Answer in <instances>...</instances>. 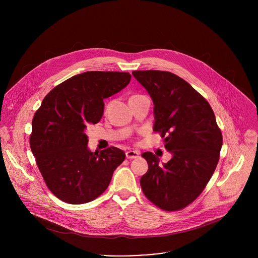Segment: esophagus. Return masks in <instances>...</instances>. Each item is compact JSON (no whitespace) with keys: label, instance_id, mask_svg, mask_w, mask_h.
I'll list each match as a JSON object with an SVG mask.
<instances>
[{"label":"esophagus","instance_id":"1","mask_svg":"<svg viewBox=\"0 0 258 258\" xmlns=\"http://www.w3.org/2000/svg\"><path fill=\"white\" fill-rule=\"evenodd\" d=\"M140 155V152L139 151H135V150H130L125 153V156L126 158L128 159H135V158H138Z\"/></svg>","mask_w":258,"mask_h":258}]
</instances>
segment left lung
I'll return each mask as SVG.
<instances>
[{
    "label": "left lung",
    "mask_w": 258,
    "mask_h": 258,
    "mask_svg": "<svg viewBox=\"0 0 258 258\" xmlns=\"http://www.w3.org/2000/svg\"><path fill=\"white\" fill-rule=\"evenodd\" d=\"M154 104L153 131L164 138L171 159L159 164L151 152L140 180L145 196L161 209L174 211L192 203L212 176L223 146L209 103L193 87L168 71H133Z\"/></svg>",
    "instance_id": "obj_1"
}]
</instances>
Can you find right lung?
I'll list each match as a JSON object with an SVG mask.
<instances>
[{"mask_svg":"<svg viewBox=\"0 0 258 258\" xmlns=\"http://www.w3.org/2000/svg\"><path fill=\"white\" fill-rule=\"evenodd\" d=\"M127 72L87 71L54 88L32 119L30 149L50 191L69 204L99 197L125 154L116 147L91 152L87 127L100 121L104 99L131 82Z\"/></svg>","mask_w":258,"mask_h":258,"instance_id":"add662e5","label":"right lung"}]
</instances>
